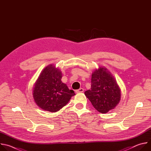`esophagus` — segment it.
Wrapping results in <instances>:
<instances>
[{
  "label": "esophagus",
  "instance_id": "esophagus-1",
  "mask_svg": "<svg viewBox=\"0 0 151 151\" xmlns=\"http://www.w3.org/2000/svg\"><path fill=\"white\" fill-rule=\"evenodd\" d=\"M83 91H84L83 88H79V89H78V90H76L75 91V92H76V93H83Z\"/></svg>",
  "mask_w": 151,
  "mask_h": 151
}]
</instances>
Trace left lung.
Segmentation results:
<instances>
[{
  "label": "left lung",
  "mask_w": 151,
  "mask_h": 151,
  "mask_svg": "<svg viewBox=\"0 0 151 151\" xmlns=\"http://www.w3.org/2000/svg\"><path fill=\"white\" fill-rule=\"evenodd\" d=\"M94 108L101 114L114 109L121 100V90L112 73L99 67L92 73L91 90L84 93Z\"/></svg>",
  "instance_id": "obj_1"
}]
</instances>
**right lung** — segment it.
Here are the masks:
<instances>
[{"mask_svg": "<svg viewBox=\"0 0 151 151\" xmlns=\"http://www.w3.org/2000/svg\"><path fill=\"white\" fill-rule=\"evenodd\" d=\"M61 78V72L53 64H50L41 72L33 88L34 100L41 109L56 112L75 95L62 82Z\"/></svg>", "mask_w": 151, "mask_h": 151, "instance_id": "right-lung-1", "label": "right lung"}]
</instances>
